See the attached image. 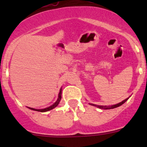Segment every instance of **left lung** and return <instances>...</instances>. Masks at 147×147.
Listing matches in <instances>:
<instances>
[{
    "instance_id": "obj_1",
    "label": "left lung",
    "mask_w": 147,
    "mask_h": 147,
    "mask_svg": "<svg viewBox=\"0 0 147 147\" xmlns=\"http://www.w3.org/2000/svg\"><path fill=\"white\" fill-rule=\"evenodd\" d=\"M128 99H129V97H128V98L126 99V100H123L122 102H119V103L117 104V105H112V106H101V105H94V104H90V105H93V106L97 107L100 108V109H114V108H116V107H118L121 106V105H122L124 103V102H125L126 101H127V100H128Z\"/></svg>"
}]
</instances>
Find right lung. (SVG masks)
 <instances>
[{"label":"right lung","mask_w":147,"mask_h":147,"mask_svg":"<svg viewBox=\"0 0 147 147\" xmlns=\"http://www.w3.org/2000/svg\"><path fill=\"white\" fill-rule=\"evenodd\" d=\"M62 88L60 89V92H59V94H58V99H57V100L55 102L54 104H53V105H51V106L48 107L47 108H45V109H34V108H30V107H28L29 109H32V110H34V111H38V112H47V111L49 110H51V109H54L55 107H56L58 105V104L60 103V100H61L62 98Z\"/></svg>","instance_id":"obj_1"}]
</instances>
